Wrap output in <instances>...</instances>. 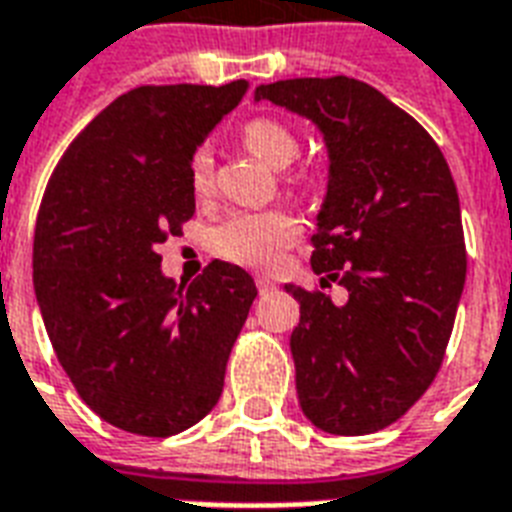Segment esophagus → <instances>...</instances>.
Returning a JSON list of instances; mask_svg holds the SVG:
<instances>
[{
    "label": "esophagus",
    "instance_id": "1",
    "mask_svg": "<svg viewBox=\"0 0 512 512\" xmlns=\"http://www.w3.org/2000/svg\"><path fill=\"white\" fill-rule=\"evenodd\" d=\"M255 284H257V289H260V295H265V292H271V289H276V281H273L271 276H265V273L255 276Z\"/></svg>",
    "mask_w": 512,
    "mask_h": 512
}]
</instances>
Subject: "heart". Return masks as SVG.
<instances>
[{"label":"heart","mask_w":512,"mask_h":512,"mask_svg":"<svg viewBox=\"0 0 512 512\" xmlns=\"http://www.w3.org/2000/svg\"><path fill=\"white\" fill-rule=\"evenodd\" d=\"M241 138L252 154L271 164V167H287L300 156V138L289 124L273 119V116H255L244 124ZM188 180L196 193H209L215 183V162L209 146L193 148L188 159ZM300 236V223L287 209H265V212H239L231 215L215 231V244L225 257L236 263L268 265L279 263L284 249H289Z\"/></svg>","instance_id":"heart-1"}]
</instances>
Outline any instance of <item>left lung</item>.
<instances>
[{
	"instance_id": "8db88e82",
	"label": "left lung",
	"mask_w": 512,
	"mask_h": 512,
	"mask_svg": "<svg viewBox=\"0 0 512 512\" xmlns=\"http://www.w3.org/2000/svg\"><path fill=\"white\" fill-rule=\"evenodd\" d=\"M255 100L311 119L329 151L311 268L345 297L287 284L300 409L332 436L377 433L430 388L452 337L468 271L457 185L425 127L366 82L284 79Z\"/></svg>"
}]
</instances>
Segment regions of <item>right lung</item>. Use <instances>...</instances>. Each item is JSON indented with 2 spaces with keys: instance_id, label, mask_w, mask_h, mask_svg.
<instances>
[{
  "instance_id": "add662e5",
  "label": "right lung",
  "mask_w": 512,
  "mask_h": 512,
  "mask_svg": "<svg viewBox=\"0 0 512 512\" xmlns=\"http://www.w3.org/2000/svg\"><path fill=\"white\" fill-rule=\"evenodd\" d=\"M247 82L146 84L60 156L34 233V289L63 372L100 420L167 438L212 412L257 287L212 263L177 287L159 247L196 212L188 159Z\"/></svg>"
}]
</instances>
